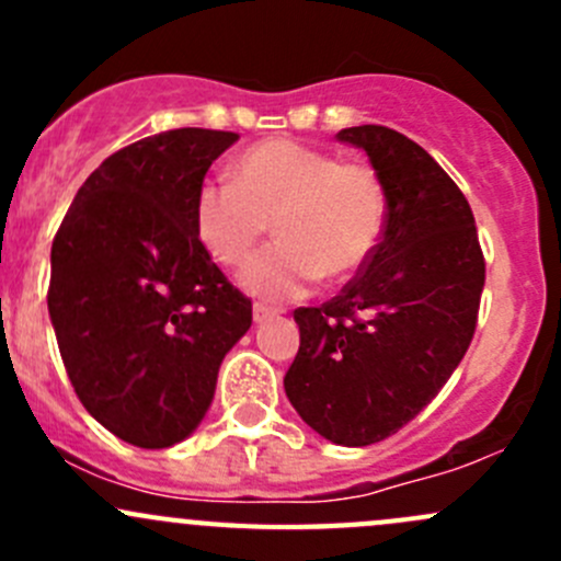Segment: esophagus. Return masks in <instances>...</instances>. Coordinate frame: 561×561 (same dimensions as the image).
Returning a JSON list of instances; mask_svg holds the SVG:
<instances>
[{"instance_id": "1", "label": "esophagus", "mask_w": 561, "mask_h": 561, "mask_svg": "<svg viewBox=\"0 0 561 561\" xmlns=\"http://www.w3.org/2000/svg\"><path fill=\"white\" fill-rule=\"evenodd\" d=\"M276 314L274 307H268V304H254L252 307V317L254 322H263V320H271V317Z\"/></svg>"}]
</instances>
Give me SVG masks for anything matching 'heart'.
<instances>
[{
  "label": "heart",
  "mask_w": 561,
  "mask_h": 561,
  "mask_svg": "<svg viewBox=\"0 0 561 561\" xmlns=\"http://www.w3.org/2000/svg\"><path fill=\"white\" fill-rule=\"evenodd\" d=\"M192 217L201 244L228 268L247 265L274 219L279 241L252 260L244 287L290 301L322 274L350 279L375 257L388 225V190L375 168L271 138L236 160L230 181H203Z\"/></svg>",
  "instance_id": "obj_1"
}]
</instances>
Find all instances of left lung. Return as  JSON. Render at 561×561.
I'll return each mask as SVG.
<instances>
[{
    "label": "left lung",
    "instance_id": "left-lung-1",
    "mask_svg": "<svg viewBox=\"0 0 561 561\" xmlns=\"http://www.w3.org/2000/svg\"><path fill=\"white\" fill-rule=\"evenodd\" d=\"M336 138L386 181L388 225L339 296L293 312L301 347L285 393L320 437L364 448L407 426L461 364L485 260L467 197L415 140L380 124Z\"/></svg>",
    "mask_w": 561,
    "mask_h": 561
}]
</instances>
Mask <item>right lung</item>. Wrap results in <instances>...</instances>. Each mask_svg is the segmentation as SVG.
Returning a JSON list of instances; mask_svg holds the SVG:
<instances>
[{"label":"right lung","mask_w":561,"mask_h":561,"mask_svg":"<svg viewBox=\"0 0 561 561\" xmlns=\"http://www.w3.org/2000/svg\"><path fill=\"white\" fill-rule=\"evenodd\" d=\"M239 140L181 127L111 154L50 247L48 312L89 415L138 448H171L206 415L252 301L195 233V195Z\"/></svg>","instance_id":"add662e5"}]
</instances>
